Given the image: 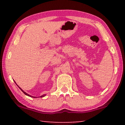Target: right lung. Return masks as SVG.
<instances>
[{
    "mask_svg": "<svg viewBox=\"0 0 125 125\" xmlns=\"http://www.w3.org/2000/svg\"><path fill=\"white\" fill-rule=\"evenodd\" d=\"M15 82V81H14ZM15 83H16V82H15ZM16 85H17V84H16ZM18 87L20 89V90H21L22 91V92H23V93H24V94H25V95H27V96H30V97H31V98H37V97H35V96H31V95H29V94H27V93H26V92H24V90H22V89L20 87H19V86L18 85ZM46 96V94H43V95H41V96H40V98H43V97H44V96Z\"/></svg>",
    "mask_w": 125,
    "mask_h": 125,
    "instance_id": "add662e5",
    "label": "right lung"
}]
</instances>
